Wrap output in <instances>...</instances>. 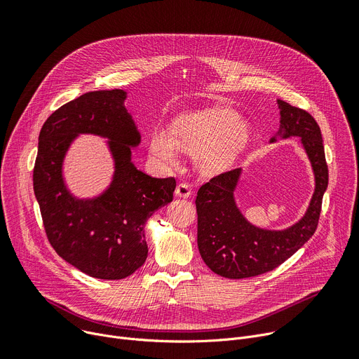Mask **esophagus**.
<instances>
[{
  "label": "esophagus",
  "mask_w": 359,
  "mask_h": 359,
  "mask_svg": "<svg viewBox=\"0 0 359 359\" xmlns=\"http://www.w3.org/2000/svg\"><path fill=\"white\" fill-rule=\"evenodd\" d=\"M175 195H176L177 198H183V199L189 198V196L192 195V191H191L189 184H186V183L177 184V186H176V191H175Z\"/></svg>",
  "instance_id": "1"
}]
</instances>
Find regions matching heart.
Instances as JSON below:
<instances>
[{
  "label": "heart",
  "mask_w": 359,
  "mask_h": 359,
  "mask_svg": "<svg viewBox=\"0 0 359 359\" xmlns=\"http://www.w3.org/2000/svg\"><path fill=\"white\" fill-rule=\"evenodd\" d=\"M255 137L252 122L230 107H206L177 115L164 129L149 134V154L164 165L179 161V151L192 156L198 172L217 177L230 170L248 153Z\"/></svg>",
  "instance_id": "heart-1"
}]
</instances>
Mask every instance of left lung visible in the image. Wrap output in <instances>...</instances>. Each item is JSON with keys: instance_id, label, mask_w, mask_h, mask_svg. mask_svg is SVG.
Returning <instances> with one entry per match:
<instances>
[{"instance_id": "8db88e82", "label": "left lung", "mask_w": 359, "mask_h": 359, "mask_svg": "<svg viewBox=\"0 0 359 359\" xmlns=\"http://www.w3.org/2000/svg\"><path fill=\"white\" fill-rule=\"evenodd\" d=\"M280 125L271 142L299 138L314 175V192L304 215L287 229L257 227L244 217L236 201L243 168L211 179L198 191V248L212 272L230 279L266 273L291 257L317 229L329 183L322 132L303 109L278 100Z\"/></svg>"}]
</instances>
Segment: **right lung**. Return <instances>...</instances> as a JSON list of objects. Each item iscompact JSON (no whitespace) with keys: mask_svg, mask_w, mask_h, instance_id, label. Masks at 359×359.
<instances>
[{"mask_svg":"<svg viewBox=\"0 0 359 359\" xmlns=\"http://www.w3.org/2000/svg\"><path fill=\"white\" fill-rule=\"evenodd\" d=\"M126 97L121 88L88 91L55 110L41 129L33 172L52 248L74 268L106 280L123 279L144 265L145 222L173 201L176 189L173 177H151L132 161L141 135ZM80 135L107 139L114 161L111 183L87 198L74 196L63 175L67 151Z\"/></svg>","mask_w":359,"mask_h":359,"instance_id":"add662e5","label":"right lung"}]
</instances>
